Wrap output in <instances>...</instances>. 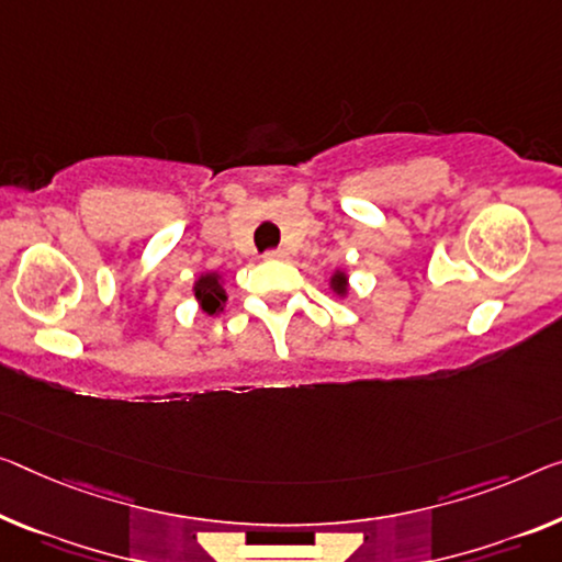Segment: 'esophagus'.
Here are the masks:
<instances>
[{
	"instance_id": "esophagus-1",
	"label": "esophagus",
	"mask_w": 562,
	"mask_h": 562,
	"mask_svg": "<svg viewBox=\"0 0 562 562\" xmlns=\"http://www.w3.org/2000/svg\"><path fill=\"white\" fill-rule=\"evenodd\" d=\"M263 258H269V261H273V258H286V251L283 248H273V251H266Z\"/></svg>"
}]
</instances>
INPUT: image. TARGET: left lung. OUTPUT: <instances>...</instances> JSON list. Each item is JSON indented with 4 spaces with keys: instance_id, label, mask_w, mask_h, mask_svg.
<instances>
[{
    "instance_id": "1",
    "label": "left lung",
    "mask_w": 562,
    "mask_h": 562,
    "mask_svg": "<svg viewBox=\"0 0 562 562\" xmlns=\"http://www.w3.org/2000/svg\"><path fill=\"white\" fill-rule=\"evenodd\" d=\"M329 289L336 293V296L347 299L349 296V273L344 271V269H336L329 276Z\"/></svg>"
}]
</instances>
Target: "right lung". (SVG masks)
Segmentation results:
<instances>
[{
	"mask_svg": "<svg viewBox=\"0 0 562 562\" xmlns=\"http://www.w3.org/2000/svg\"><path fill=\"white\" fill-rule=\"evenodd\" d=\"M193 296L205 316H218L228 301L226 279L218 271H203L193 283Z\"/></svg>",
	"mask_w": 562,
	"mask_h": 562,
	"instance_id": "1",
	"label": "right lung"
}]
</instances>
